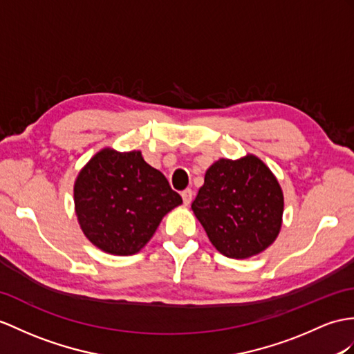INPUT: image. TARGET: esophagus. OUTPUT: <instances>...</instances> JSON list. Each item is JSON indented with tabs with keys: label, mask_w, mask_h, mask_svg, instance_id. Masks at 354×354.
Here are the masks:
<instances>
[{
	"label": "esophagus",
	"mask_w": 354,
	"mask_h": 354,
	"mask_svg": "<svg viewBox=\"0 0 354 354\" xmlns=\"http://www.w3.org/2000/svg\"><path fill=\"white\" fill-rule=\"evenodd\" d=\"M182 198H183V203H185L186 205L191 204V203H192V198H194L192 189H185V191L182 192Z\"/></svg>",
	"instance_id": "esophagus-1"
}]
</instances>
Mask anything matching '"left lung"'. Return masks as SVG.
<instances>
[{
  "label": "left lung",
  "mask_w": 354,
  "mask_h": 354,
  "mask_svg": "<svg viewBox=\"0 0 354 354\" xmlns=\"http://www.w3.org/2000/svg\"><path fill=\"white\" fill-rule=\"evenodd\" d=\"M192 210L212 245L242 260L263 252L278 237L283 195L269 167L248 154L219 159L207 169Z\"/></svg>",
  "instance_id": "left-lung-1"
}]
</instances>
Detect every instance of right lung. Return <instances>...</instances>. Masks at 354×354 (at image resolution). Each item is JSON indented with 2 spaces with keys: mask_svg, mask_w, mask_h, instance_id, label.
Masks as SVG:
<instances>
[{
  "mask_svg": "<svg viewBox=\"0 0 354 354\" xmlns=\"http://www.w3.org/2000/svg\"><path fill=\"white\" fill-rule=\"evenodd\" d=\"M75 210L90 242L112 255H132L147 245L162 218L180 205L160 171L141 151L103 149L76 177Z\"/></svg>",
  "mask_w": 354,
  "mask_h": 354,
  "instance_id": "add662e5",
  "label": "right lung"
}]
</instances>
